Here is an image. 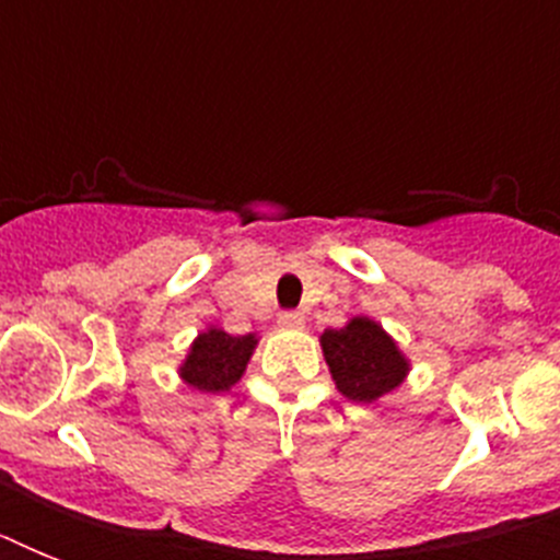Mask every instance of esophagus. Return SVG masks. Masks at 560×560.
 <instances>
[{"instance_id":"34e87169","label":"esophagus","mask_w":560,"mask_h":560,"mask_svg":"<svg viewBox=\"0 0 560 560\" xmlns=\"http://www.w3.org/2000/svg\"><path fill=\"white\" fill-rule=\"evenodd\" d=\"M279 325L281 328H302L305 325V314L302 311H281Z\"/></svg>"}]
</instances>
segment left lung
I'll use <instances>...</instances> for the list:
<instances>
[{"mask_svg": "<svg viewBox=\"0 0 560 560\" xmlns=\"http://www.w3.org/2000/svg\"><path fill=\"white\" fill-rule=\"evenodd\" d=\"M323 351L337 389L358 404H372L395 389L407 374V360L400 358L395 342L383 334L381 325L363 316L351 319L340 331H325Z\"/></svg>", "mask_w": 560, "mask_h": 560, "instance_id": "1", "label": "left lung"}]
</instances>
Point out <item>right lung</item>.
Masks as SVG:
<instances>
[{
	"label": "right lung",
	"mask_w": 560,
	"mask_h": 560,
	"mask_svg": "<svg viewBox=\"0 0 560 560\" xmlns=\"http://www.w3.org/2000/svg\"><path fill=\"white\" fill-rule=\"evenodd\" d=\"M255 349V337H232L226 331L200 334L191 346V354L183 363V377L200 392H223L241 381L246 360Z\"/></svg>",
	"instance_id": "right-lung-1"
}]
</instances>
